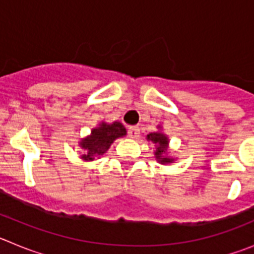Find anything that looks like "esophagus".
<instances>
[{
    "label": "esophagus",
    "instance_id": "esophagus-1",
    "mask_svg": "<svg viewBox=\"0 0 254 254\" xmlns=\"http://www.w3.org/2000/svg\"><path fill=\"white\" fill-rule=\"evenodd\" d=\"M138 134H140V128H138L137 126H131L128 127V136L131 138H137Z\"/></svg>",
    "mask_w": 254,
    "mask_h": 254
}]
</instances>
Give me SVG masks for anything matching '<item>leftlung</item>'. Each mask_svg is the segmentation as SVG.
I'll list each match as a JSON object with an SVG mask.
<instances>
[{"mask_svg": "<svg viewBox=\"0 0 254 254\" xmlns=\"http://www.w3.org/2000/svg\"><path fill=\"white\" fill-rule=\"evenodd\" d=\"M156 128H158V131L150 132L149 134H146V140L151 141L155 145V159L158 160V163L163 164V165L174 163L176 158H172L170 155H168V152H169V137L164 133L163 129H161V126H158Z\"/></svg>", "mask_w": 254, "mask_h": 254, "instance_id": "obj_1", "label": "left lung"}]
</instances>
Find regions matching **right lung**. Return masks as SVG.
<instances>
[{
  "label": "right lung",
  "instance_id": "obj_1",
  "mask_svg": "<svg viewBox=\"0 0 254 254\" xmlns=\"http://www.w3.org/2000/svg\"><path fill=\"white\" fill-rule=\"evenodd\" d=\"M126 134L127 131L125 126L118 121L112 123L102 121L96 127L91 128L90 133L86 137H82L78 141V146L82 149V155L80 158L84 161H94L95 159H100L117 138L123 137Z\"/></svg>",
  "mask_w": 254,
  "mask_h": 254
}]
</instances>
